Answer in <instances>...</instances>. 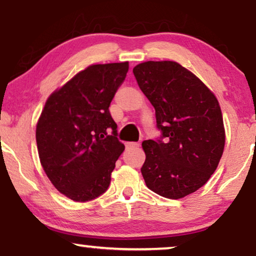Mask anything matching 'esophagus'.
<instances>
[{
	"instance_id": "34e87169",
	"label": "esophagus",
	"mask_w": 256,
	"mask_h": 256,
	"mask_svg": "<svg viewBox=\"0 0 256 256\" xmlns=\"http://www.w3.org/2000/svg\"><path fill=\"white\" fill-rule=\"evenodd\" d=\"M125 145H126V148H137L140 146V144L137 142H126Z\"/></svg>"
}]
</instances>
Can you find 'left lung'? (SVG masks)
Returning <instances> with one entry per match:
<instances>
[{
	"instance_id": "1",
	"label": "left lung",
	"mask_w": 256,
	"mask_h": 256,
	"mask_svg": "<svg viewBox=\"0 0 256 256\" xmlns=\"http://www.w3.org/2000/svg\"><path fill=\"white\" fill-rule=\"evenodd\" d=\"M139 88L156 110V140L142 142L146 186L168 199L196 192L216 171L224 148L222 114L212 91L172 60L134 68Z\"/></svg>"
}]
</instances>
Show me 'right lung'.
<instances>
[{"mask_svg":"<svg viewBox=\"0 0 256 256\" xmlns=\"http://www.w3.org/2000/svg\"><path fill=\"white\" fill-rule=\"evenodd\" d=\"M128 62L94 64L48 98L36 126L44 172L74 202L96 199L108 188L125 146L108 106L125 80Z\"/></svg>","mask_w":256,"mask_h":256,"instance_id":"obj_1","label":"right lung"}]
</instances>
